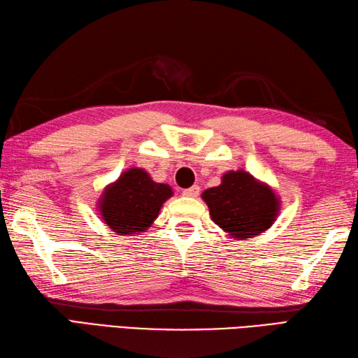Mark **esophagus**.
I'll return each mask as SVG.
<instances>
[{
	"label": "esophagus",
	"instance_id": "34e87169",
	"mask_svg": "<svg viewBox=\"0 0 358 358\" xmlns=\"http://www.w3.org/2000/svg\"><path fill=\"white\" fill-rule=\"evenodd\" d=\"M199 194H200L199 186H192V187L185 189V191H183V195L189 196V199H195V196H199Z\"/></svg>",
	"mask_w": 358,
	"mask_h": 358
}]
</instances>
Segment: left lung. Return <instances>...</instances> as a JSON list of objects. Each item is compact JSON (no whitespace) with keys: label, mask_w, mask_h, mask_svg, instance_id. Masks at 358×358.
Returning a JSON list of instances; mask_svg holds the SVG:
<instances>
[{"label":"left lung","mask_w":358,"mask_h":358,"mask_svg":"<svg viewBox=\"0 0 358 358\" xmlns=\"http://www.w3.org/2000/svg\"><path fill=\"white\" fill-rule=\"evenodd\" d=\"M201 199L208 204L212 222L235 240L268 231L280 212V199L273 189L243 169L226 172L220 186L206 189Z\"/></svg>","instance_id":"obj_1"}]
</instances>
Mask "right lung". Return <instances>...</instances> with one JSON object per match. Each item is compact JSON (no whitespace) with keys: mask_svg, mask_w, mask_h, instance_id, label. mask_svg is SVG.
Masks as SVG:
<instances>
[{"mask_svg":"<svg viewBox=\"0 0 358 358\" xmlns=\"http://www.w3.org/2000/svg\"><path fill=\"white\" fill-rule=\"evenodd\" d=\"M172 195L169 185L157 183L141 167H131L104 187L96 208L109 229L135 237L150 227Z\"/></svg>","mask_w":358,"mask_h":358,"instance_id":"add662e5","label":"right lung"}]
</instances>
